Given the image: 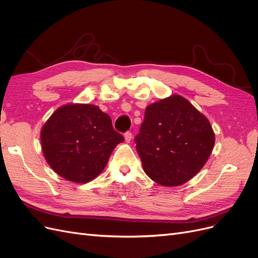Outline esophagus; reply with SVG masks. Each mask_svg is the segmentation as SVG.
I'll use <instances>...</instances> for the list:
<instances>
[{
  "mask_svg": "<svg viewBox=\"0 0 258 258\" xmlns=\"http://www.w3.org/2000/svg\"><path fill=\"white\" fill-rule=\"evenodd\" d=\"M131 139H132V134H131V132H126V134H124V140H126V142L130 143Z\"/></svg>",
  "mask_w": 258,
  "mask_h": 258,
  "instance_id": "34e87169",
  "label": "esophagus"
}]
</instances>
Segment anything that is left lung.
Wrapping results in <instances>:
<instances>
[{
  "mask_svg": "<svg viewBox=\"0 0 258 258\" xmlns=\"http://www.w3.org/2000/svg\"><path fill=\"white\" fill-rule=\"evenodd\" d=\"M136 143L148 177L162 186H178L204 168L215 135L188 100L172 95L146 107Z\"/></svg>",
  "mask_w": 258,
  "mask_h": 258,
  "instance_id": "8db88e82",
  "label": "left lung"
}]
</instances>
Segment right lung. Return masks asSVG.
Returning a JSON list of instances; mask_svg holds the SVG:
<instances>
[{"instance_id": "1", "label": "right lung", "mask_w": 258, "mask_h": 258, "mask_svg": "<svg viewBox=\"0 0 258 258\" xmlns=\"http://www.w3.org/2000/svg\"><path fill=\"white\" fill-rule=\"evenodd\" d=\"M123 137L111 117L93 104L69 103L52 113L41 130L42 151L50 168L74 183L96 178Z\"/></svg>"}]
</instances>
